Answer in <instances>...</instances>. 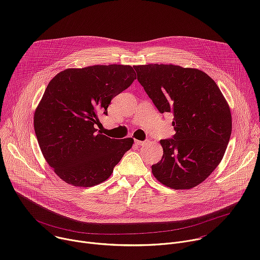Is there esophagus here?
<instances>
[{
    "mask_svg": "<svg viewBox=\"0 0 260 260\" xmlns=\"http://www.w3.org/2000/svg\"><path fill=\"white\" fill-rule=\"evenodd\" d=\"M135 143H136L138 146H145V145H147L148 141H139V140H136Z\"/></svg>",
    "mask_w": 260,
    "mask_h": 260,
    "instance_id": "34e87169",
    "label": "esophagus"
}]
</instances>
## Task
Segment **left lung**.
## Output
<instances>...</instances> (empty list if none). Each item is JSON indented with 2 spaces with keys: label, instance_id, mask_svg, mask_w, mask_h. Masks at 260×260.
<instances>
[{
  "label": "left lung",
  "instance_id": "1",
  "mask_svg": "<svg viewBox=\"0 0 260 260\" xmlns=\"http://www.w3.org/2000/svg\"><path fill=\"white\" fill-rule=\"evenodd\" d=\"M160 113L172 112L176 134L160 140L164 155L153 176L172 189L204 182L223 157L232 135L230 106L215 81L198 69L175 64L134 67Z\"/></svg>",
  "mask_w": 260,
  "mask_h": 260
}]
</instances>
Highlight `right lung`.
I'll return each mask as SVG.
<instances>
[{"mask_svg": "<svg viewBox=\"0 0 260 260\" xmlns=\"http://www.w3.org/2000/svg\"><path fill=\"white\" fill-rule=\"evenodd\" d=\"M136 79L131 66L67 69L49 82L34 115L40 149L66 183L91 187L106 181L133 144L111 139L94 128L99 114Z\"/></svg>", "mask_w": 260, "mask_h": 260, "instance_id": "add662e5", "label": "right lung"}]
</instances>
